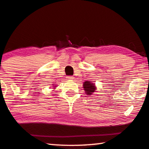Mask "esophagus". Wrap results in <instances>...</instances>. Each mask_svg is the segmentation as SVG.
Segmentation results:
<instances>
[{
    "instance_id": "1",
    "label": "esophagus",
    "mask_w": 149,
    "mask_h": 149,
    "mask_svg": "<svg viewBox=\"0 0 149 149\" xmlns=\"http://www.w3.org/2000/svg\"><path fill=\"white\" fill-rule=\"evenodd\" d=\"M67 79L69 80H73L74 79V77L73 76H71V75H68V76H67Z\"/></svg>"
}]
</instances>
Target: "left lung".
<instances>
[{
    "label": "left lung",
    "mask_w": 149,
    "mask_h": 149,
    "mask_svg": "<svg viewBox=\"0 0 149 149\" xmlns=\"http://www.w3.org/2000/svg\"><path fill=\"white\" fill-rule=\"evenodd\" d=\"M84 90L86 92V95H91L95 91L97 87L95 84L90 81H86L83 84Z\"/></svg>",
    "instance_id": "left-lung-1"
}]
</instances>
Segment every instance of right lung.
I'll return each instance as SVG.
<instances>
[{
  "instance_id": "1",
  "label": "right lung",
  "mask_w": 149,
  "mask_h": 149,
  "mask_svg": "<svg viewBox=\"0 0 149 149\" xmlns=\"http://www.w3.org/2000/svg\"><path fill=\"white\" fill-rule=\"evenodd\" d=\"M54 85H55V84H52V86H54ZM52 87H53V89H55L56 87V86H52Z\"/></svg>"
}]
</instances>
